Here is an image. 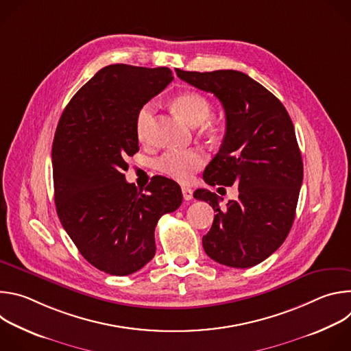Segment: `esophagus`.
Here are the masks:
<instances>
[{"mask_svg": "<svg viewBox=\"0 0 351 351\" xmlns=\"http://www.w3.org/2000/svg\"><path fill=\"white\" fill-rule=\"evenodd\" d=\"M182 194H183V198L186 199V202H189V199L193 198V190L190 187H182Z\"/></svg>", "mask_w": 351, "mask_h": 351, "instance_id": "esophagus-1", "label": "esophagus"}]
</instances>
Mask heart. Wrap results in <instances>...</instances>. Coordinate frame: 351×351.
Masks as SVG:
<instances>
[{
    "label": "heart",
    "mask_w": 351,
    "mask_h": 351,
    "mask_svg": "<svg viewBox=\"0 0 351 351\" xmlns=\"http://www.w3.org/2000/svg\"><path fill=\"white\" fill-rule=\"evenodd\" d=\"M173 108L186 122L193 126L204 125L213 114V106L210 99L198 93H183L178 95L173 101ZM154 111L156 106L153 103L144 104L137 111L136 134L140 140H147ZM206 128L211 133L215 132L211 125H206ZM206 161L207 158L204 153L199 152V149H172V152L164 153L156 161V168L162 175L176 182L187 183L206 165Z\"/></svg>",
    "instance_id": "b5f03b06"
}]
</instances>
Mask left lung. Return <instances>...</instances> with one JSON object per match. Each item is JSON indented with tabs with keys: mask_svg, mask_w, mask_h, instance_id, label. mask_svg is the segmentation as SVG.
Listing matches in <instances>:
<instances>
[{
	"mask_svg": "<svg viewBox=\"0 0 351 351\" xmlns=\"http://www.w3.org/2000/svg\"><path fill=\"white\" fill-rule=\"evenodd\" d=\"M176 75L213 93L225 110V137L204 180L211 186L239 184V198L225 208L215 193L194 191V198L217 213L203 237L204 252L226 267H254L276 252L294 221L303 161L293 122L279 99L243 72L176 69Z\"/></svg>",
	"mask_w": 351,
	"mask_h": 351,
	"instance_id": "obj_1",
	"label": "left lung"
}]
</instances>
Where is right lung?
<instances>
[{
  "label": "right lung",
  "mask_w": 351,
  "mask_h": 351,
  "mask_svg": "<svg viewBox=\"0 0 351 351\" xmlns=\"http://www.w3.org/2000/svg\"><path fill=\"white\" fill-rule=\"evenodd\" d=\"M172 80L165 66L108 65L72 97L56 130L57 214L80 254L110 275L152 261L158 219L182 204L176 182L154 176L143 193L123 175L138 152L137 111Z\"/></svg>",
  "instance_id": "1"
}]
</instances>
